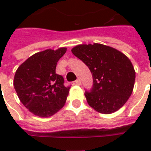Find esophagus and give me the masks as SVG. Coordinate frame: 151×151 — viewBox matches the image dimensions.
<instances>
[{
	"instance_id": "34e87169",
	"label": "esophagus",
	"mask_w": 151,
	"mask_h": 151,
	"mask_svg": "<svg viewBox=\"0 0 151 151\" xmlns=\"http://www.w3.org/2000/svg\"><path fill=\"white\" fill-rule=\"evenodd\" d=\"M74 82H75V84L77 85H81V80H80V78H78V79H77V80L75 81H74Z\"/></svg>"
}]
</instances>
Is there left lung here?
I'll use <instances>...</instances> for the list:
<instances>
[{"instance_id":"left-lung-1","label":"left lung","mask_w":151,"mask_h":151,"mask_svg":"<svg viewBox=\"0 0 151 151\" xmlns=\"http://www.w3.org/2000/svg\"><path fill=\"white\" fill-rule=\"evenodd\" d=\"M89 68L92 88L85 95L90 106L104 114L118 110L133 90L136 72L122 52L102 44L79 45L71 50Z\"/></svg>"}]
</instances>
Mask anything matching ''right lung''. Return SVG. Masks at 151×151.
Wrapping results in <instances>:
<instances>
[{
    "mask_svg": "<svg viewBox=\"0 0 151 151\" xmlns=\"http://www.w3.org/2000/svg\"><path fill=\"white\" fill-rule=\"evenodd\" d=\"M66 48L37 52L19 66L14 87L22 103L34 115L50 117L66 103L70 87L64 86L63 76L55 73L57 63Z\"/></svg>",
    "mask_w": 151,
    "mask_h": 151,
    "instance_id": "right-lung-1",
    "label": "right lung"
}]
</instances>
